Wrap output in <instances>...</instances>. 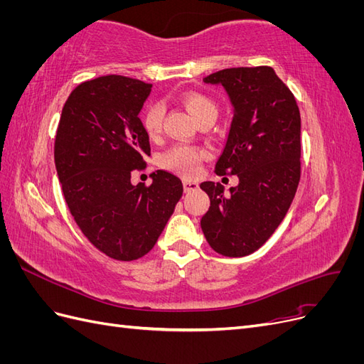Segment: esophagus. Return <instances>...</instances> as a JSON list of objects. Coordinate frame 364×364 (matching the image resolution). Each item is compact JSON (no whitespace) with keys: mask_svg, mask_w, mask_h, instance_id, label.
Masks as SVG:
<instances>
[{"mask_svg":"<svg viewBox=\"0 0 364 364\" xmlns=\"http://www.w3.org/2000/svg\"><path fill=\"white\" fill-rule=\"evenodd\" d=\"M199 188V183H197L196 181H190V179H183V190L185 193H190V191H194Z\"/></svg>","mask_w":364,"mask_h":364,"instance_id":"esophagus-1","label":"esophagus"}]
</instances>
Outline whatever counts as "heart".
I'll list each match as a JSON object with an SVG mask.
<instances>
[{
  "mask_svg": "<svg viewBox=\"0 0 364 364\" xmlns=\"http://www.w3.org/2000/svg\"><path fill=\"white\" fill-rule=\"evenodd\" d=\"M183 105L188 112L197 119L206 115L217 117V106L211 98L200 92H188L183 95ZM164 107L159 103H151L142 117V126H144L149 138L155 139L159 136L162 129ZM206 158V151L190 144H176L162 156V165L165 168L179 173L182 176H196L200 170V164Z\"/></svg>",
  "mask_w": 364,
  "mask_h": 364,
  "instance_id": "1",
  "label": "heart"
}]
</instances>
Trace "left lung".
Listing matches in <instances>:
<instances>
[{
    "label": "left lung",
    "instance_id": "8db88e82",
    "mask_svg": "<svg viewBox=\"0 0 364 364\" xmlns=\"http://www.w3.org/2000/svg\"><path fill=\"white\" fill-rule=\"evenodd\" d=\"M222 85L232 121L217 174H237L238 185L203 182L211 199L200 226L225 257L258 250L281 225L301 179V114L294 97L270 67L228 68L203 79Z\"/></svg>",
    "mask_w": 364,
    "mask_h": 364
}]
</instances>
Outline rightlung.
<instances>
[{
	"label": "right lung",
	"instance_id": "obj_1",
	"mask_svg": "<svg viewBox=\"0 0 364 364\" xmlns=\"http://www.w3.org/2000/svg\"><path fill=\"white\" fill-rule=\"evenodd\" d=\"M151 85L124 75L80 83L62 109L54 162L65 200L85 237L107 257H144L181 200L183 186L165 170L132 185L150 141L139 112Z\"/></svg>",
	"mask_w": 364,
	"mask_h": 364
}]
</instances>
